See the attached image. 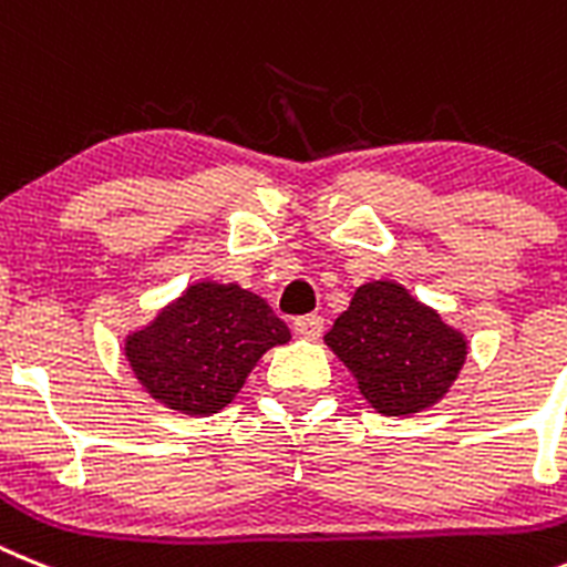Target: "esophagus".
Returning a JSON list of instances; mask_svg holds the SVG:
<instances>
[{
    "instance_id": "1",
    "label": "esophagus",
    "mask_w": 567,
    "mask_h": 567,
    "mask_svg": "<svg viewBox=\"0 0 567 567\" xmlns=\"http://www.w3.org/2000/svg\"><path fill=\"white\" fill-rule=\"evenodd\" d=\"M322 328H324V319L317 317V313H308V317L293 319V333L302 339H319L322 337Z\"/></svg>"
}]
</instances>
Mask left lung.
Wrapping results in <instances>:
<instances>
[{
  "label": "left lung",
  "instance_id": "obj_1",
  "mask_svg": "<svg viewBox=\"0 0 567 567\" xmlns=\"http://www.w3.org/2000/svg\"><path fill=\"white\" fill-rule=\"evenodd\" d=\"M324 342L385 416L440 402L467 353L465 337L396 282L362 285Z\"/></svg>",
  "mask_w": 567,
  "mask_h": 567
}]
</instances>
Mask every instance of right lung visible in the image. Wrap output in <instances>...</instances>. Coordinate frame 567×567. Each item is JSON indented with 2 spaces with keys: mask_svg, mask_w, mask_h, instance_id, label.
<instances>
[{
  "mask_svg": "<svg viewBox=\"0 0 567 567\" xmlns=\"http://www.w3.org/2000/svg\"><path fill=\"white\" fill-rule=\"evenodd\" d=\"M290 339L268 302L239 285H190L174 305L127 337L125 357L145 391L174 411H223L268 348Z\"/></svg>",
  "mask_w": 567,
  "mask_h": 567,
  "instance_id": "obj_1",
  "label": "right lung"
}]
</instances>
